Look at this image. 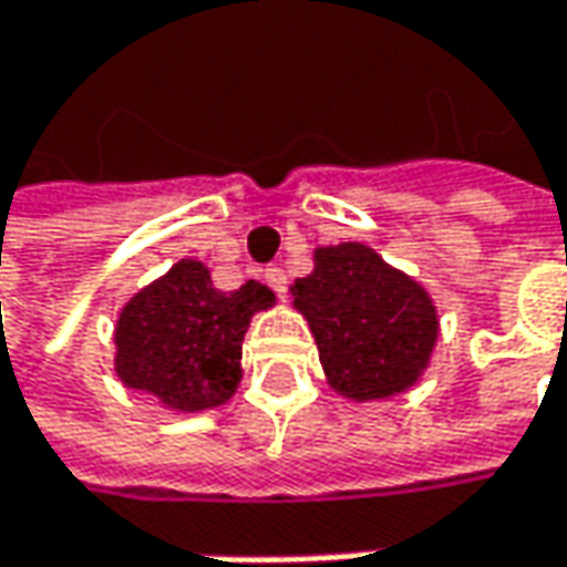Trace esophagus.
<instances>
[{"instance_id": "1", "label": "esophagus", "mask_w": 567, "mask_h": 567, "mask_svg": "<svg viewBox=\"0 0 567 567\" xmlns=\"http://www.w3.org/2000/svg\"><path fill=\"white\" fill-rule=\"evenodd\" d=\"M265 280H268V287H274L280 297L287 293V274H284V268H268L265 270Z\"/></svg>"}]
</instances>
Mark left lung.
I'll use <instances>...</instances> for the list:
<instances>
[{"mask_svg":"<svg viewBox=\"0 0 567 567\" xmlns=\"http://www.w3.org/2000/svg\"><path fill=\"white\" fill-rule=\"evenodd\" d=\"M290 290L319 344L328 385L344 399L399 395L427 370L437 309L417 280L385 265L370 245L316 248L312 274Z\"/></svg>","mask_w":567,"mask_h":567,"instance_id":"obj_1","label":"left lung"}]
</instances>
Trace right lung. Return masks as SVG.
<instances>
[{
	"label": "right lung",
	"mask_w": 567,
	"mask_h": 567,
	"mask_svg": "<svg viewBox=\"0 0 567 567\" xmlns=\"http://www.w3.org/2000/svg\"><path fill=\"white\" fill-rule=\"evenodd\" d=\"M268 306L274 293L265 284L248 280L223 293L200 261L182 258L121 309L114 370L124 385L156 395L165 409H216L239 389L245 331Z\"/></svg>",
	"instance_id": "obj_1"
}]
</instances>
